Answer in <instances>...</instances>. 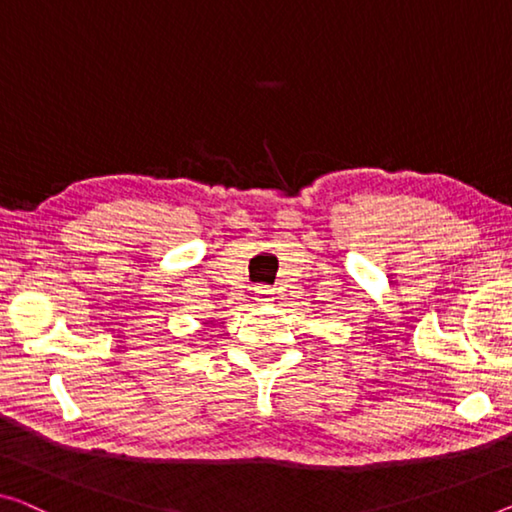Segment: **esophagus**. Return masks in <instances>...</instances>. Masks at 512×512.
Masks as SVG:
<instances>
[{"label": "esophagus", "instance_id": "obj_1", "mask_svg": "<svg viewBox=\"0 0 512 512\" xmlns=\"http://www.w3.org/2000/svg\"><path fill=\"white\" fill-rule=\"evenodd\" d=\"M256 295H258L256 297L258 302H272V290L270 288H261Z\"/></svg>", "mask_w": 512, "mask_h": 512}]
</instances>
